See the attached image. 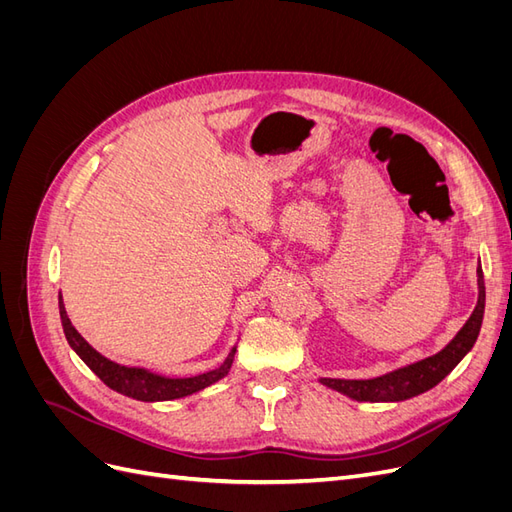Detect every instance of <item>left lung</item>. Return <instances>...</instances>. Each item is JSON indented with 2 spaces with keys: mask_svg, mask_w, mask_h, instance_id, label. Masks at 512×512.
I'll return each mask as SVG.
<instances>
[{
  "mask_svg": "<svg viewBox=\"0 0 512 512\" xmlns=\"http://www.w3.org/2000/svg\"><path fill=\"white\" fill-rule=\"evenodd\" d=\"M476 273H478V301H476L474 312L468 318V322L463 324L461 331L451 339V344L442 348L438 354L427 356V359L416 361L412 365L399 367L378 378H369V380L320 378V382L327 384L329 389L344 393L356 401H404L433 389V386L451 374L463 356L472 350L476 337L480 333V324H483V314H485V277L480 265Z\"/></svg>",
  "mask_w": 512,
  "mask_h": 512,
  "instance_id": "obj_1",
  "label": "left lung"
}]
</instances>
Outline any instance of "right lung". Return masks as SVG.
I'll return each mask as SVG.
<instances>
[{"label": "right lung", "instance_id": "1", "mask_svg": "<svg viewBox=\"0 0 512 512\" xmlns=\"http://www.w3.org/2000/svg\"><path fill=\"white\" fill-rule=\"evenodd\" d=\"M59 316H61V324H64V333H66L68 344L72 346V350L76 354L81 356L85 365L94 371V374L108 386V389H113L121 395L138 399V401H168V399L188 397L192 393L203 391L205 386L222 380L230 371L232 361H235L237 348H232L230 354L226 356V361L218 369L207 371V374H198L192 378L158 376L143 367L119 365L111 359H106V356H102L98 350L91 348L83 339V335L72 327V322L66 314L64 299H61V292H59Z\"/></svg>", "mask_w": 512, "mask_h": 512}]
</instances>
